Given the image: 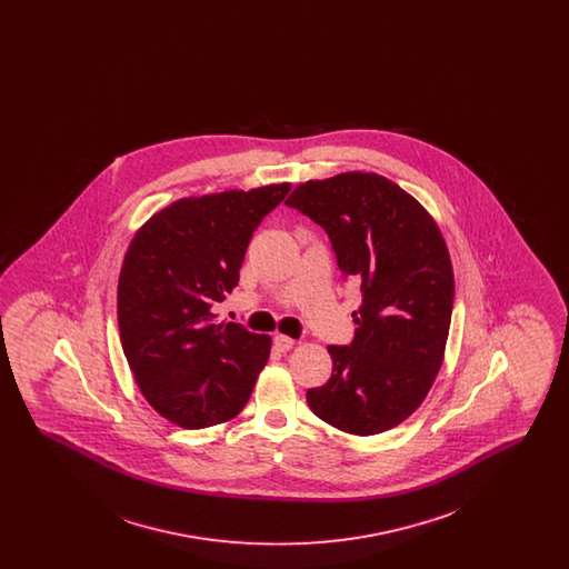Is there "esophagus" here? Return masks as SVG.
Wrapping results in <instances>:
<instances>
[{
	"mask_svg": "<svg viewBox=\"0 0 569 569\" xmlns=\"http://www.w3.org/2000/svg\"><path fill=\"white\" fill-rule=\"evenodd\" d=\"M272 343H274V348H277L279 352H290V350L295 348V339H292V337H286V335H277V337L272 339Z\"/></svg>",
	"mask_w": 569,
	"mask_h": 569,
	"instance_id": "1",
	"label": "esophagus"
}]
</instances>
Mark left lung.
<instances>
[{
    "instance_id": "1",
    "label": "left lung",
    "mask_w": 569,
    "mask_h": 569,
    "mask_svg": "<svg viewBox=\"0 0 569 569\" xmlns=\"http://www.w3.org/2000/svg\"><path fill=\"white\" fill-rule=\"evenodd\" d=\"M286 204L325 228L362 292L353 341L328 346L332 376L307 403L339 431L383 433L425 401L443 360L455 302L446 241L413 196L376 172L300 183Z\"/></svg>"
}]
</instances>
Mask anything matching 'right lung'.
Instances as JSON below:
<instances>
[{
	"instance_id": "add662e5",
	"label": "right lung",
	"mask_w": 569,
	"mask_h": 569,
	"mask_svg": "<svg viewBox=\"0 0 569 569\" xmlns=\"http://www.w3.org/2000/svg\"><path fill=\"white\" fill-rule=\"evenodd\" d=\"M290 183L183 198L138 232L119 274L117 320L142 397L183 429L234 418L271 353V337L217 325L258 223Z\"/></svg>"
}]
</instances>
